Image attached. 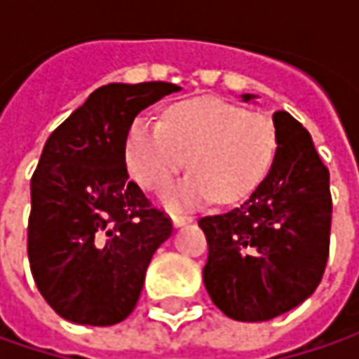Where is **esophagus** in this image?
Segmentation results:
<instances>
[{"instance_id":"1","label":"esophagus","mask_w":359,"mask_h":359,"mask_svg":"<svg viewBox=\"0 0 359 359\" xmlns=\"http://www.w3.org/2000/svg\"><path fill=\"white\" fill-rule=\"evenodd\" d=\"M172 219H173V226H175V228H182V226H186V224H189V222H191V215L173 214Z\"/></svg>"}]
</instances>
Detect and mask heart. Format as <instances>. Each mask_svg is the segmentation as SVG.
I'll return each mask as SVG.
<instances>
[{
  "instance_id": "b5f03b06",
  "label": "heart",
  "mask_w": 359,
  "mask_h": 359,
  "mask_svg": "<svg viewBox=\"0 0 359 359\" xmlns=\"http://www.w3.org/2000/svg\"><path fill=\"white\" fill-rule=\"evenodd\" d=\"M278 135L273 121L259 111L222 100L172 104L161 121L137 118L126 135L131 175L151 191H161L187 168L191 173L173 186L163 203L172 210L217 198L238 201L268 172Z\"/></svg>"
}]
</instances>
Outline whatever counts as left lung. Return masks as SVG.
<instances>
[{
	"label": "left lung",
	"mask_w": 359,
	"mask_h": 359,
	"mask_svg": "<svg viewBox=\"0 0 359 359\" xmlns=\"http://www.w3.org/2000/svg\"><path fill=\"white\" fill-rule=\"evenodd\" d=\"M273 128L276 158L252 196L198 222L210 248L205 290L238 322H266L299 306L322 282L330 255V172L297 119L276 111Z\"/></svg>",
	"instance_id": "obj_1"
}]
</instances>
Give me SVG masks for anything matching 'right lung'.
<instances>
[{"label": "right lung", "instance_id": "obj_1", "mask_svg": "<svg viewBox=\"0 0 359 359\" xmlns=\"http://www.w3.org/2000/svg\"><path fill=\"white\" fill-rule=\"evenodd\" d=\"M180 90L165 81L102 86L43 145L27 255L39 294L63 320L114 325L135 308L173 226L130 182L126 135L142 109Z\"/></svg>", "mask_w": 359, "mask_h": 359}]
</instances>
